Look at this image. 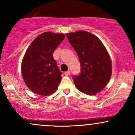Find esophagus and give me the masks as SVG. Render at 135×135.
Masks as SVG:
<instances>
[{"mask_svg":"<svg viewBox=\"0 0 135 135\" xmlns=\"http://www.w3.org/2000/svg\"><path fill=\"white\" fill-rule=\"evenodd\" d=\"M64 74H65V75H69L70 74V70L66 71V72H65Z\"/></svg>","mask_w":135,"mask_h":135,"instance_id":"obj_1","label":"esophagus"}]
</instances>
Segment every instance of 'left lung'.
Segmentation results:
<instances>
[{
	"label": "left lung",
	"instance_id": "8db88e82",
	"mask_svg": "<svg viewBox=\"0 0 135 135\" xmlns=\"http://www.w3.org/2000/svg\"><path fill=\"white\" fill-rule=\"evenodd\" d=\"M77 52L81 73L74 77L77 89L88 95H95L107 85L112 72L110 56L100 38L89 32L79 30L66 33Z\"/></svg>",
	"mask_w": 135,
	"mask_h": 135
}]
</instances>
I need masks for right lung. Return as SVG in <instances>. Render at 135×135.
<instances>
[{
	"label": "right lung",
	"mask_w": 135,
	"mask_h": 135,
	"mask_svg": "<svg viewBox=\"0 0 135 135\" xmlns=\"http://www.w3.org/2000/svg\"><path fill=\"white\" fill-rule=\"evenodd\" d=\"M65 35L46 32L37 37L27 48L22 62L21 74L27 86L34 93L48 96L56 91L61 73L53 52Z\"/></svg>",
	"instance_id": "obj_1"
}]
</instances>
